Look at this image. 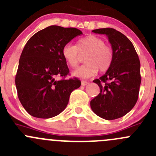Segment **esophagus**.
<instances>
[{
	"mask_svg": "<svg viewBox=\"0 0 156 156\" xmlns=\"http://www.w3.org/2000/svg\"><path fill=\"white\" fill-rule=\"evenodd\" d=\"M87 84H88V82H87V81H81V85L85 86V85H87Z\"/></svg>",
	"mask_w": 156,
	"mask_h": 156,
	"instance_id": "esophagus-1",
	"label": "esophagus"
}]
</instances>
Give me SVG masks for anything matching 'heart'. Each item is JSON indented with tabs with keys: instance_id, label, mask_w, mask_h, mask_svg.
Returning <instances> with one entry per match:
<instances>
[{
	"instance_id": "1",
	"label": "heart",
	"mask_w": 156,
	"mask_h": 156,
	"mask_svg": "<svg viewBox=\"0 0 156 156\" xmlns=\"http://www.w3.org/2000/svg\"><path fill=\"white\" fill-rule=\"evenodd\" d=\"M78 52H87L84 56V63L72 72L74 76L87 78L98 72H106L113 64V49L105 44L101 38L93 35L83 37L77 42L76 46L68 43L62 49V56L67 64L76 68L78 64Z\"/></svg>"
}]
</instances>
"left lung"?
<instances>
[{
	"mask_svg": "<svg viewBox=\"0 0 156 156\" xmlns=\"http://www.w3.org/2000/svg\"><path fill=\"white\" fill-rule=\"evenodd\" d=\"M108 37L113 49V64L99 79L100 93L90 101L94 113L107 120L118 119L129 113L137 102L141 84L140 62L130 40L113 28L92 30Z\"/></svg>",
	"mask_w": 156,
	"mask_h": 156,
	"instance_id": "1",
	"label": "left lung"
}]
</instances>
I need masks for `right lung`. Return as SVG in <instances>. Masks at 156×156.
<instances>
[{
    "mask_svg": "<svg viewBox=\"0 0 156 156\" xmlns=\"http://www.w3.org/2000/svg\"><path fill=\"white\" fill-rule=\"evenodd\" d=\"M82 32L76 28L50 26L27 41L15 78L17 96L27 113L37 118L57 116L66 109L71 93L81 86L77 78L65 79L69 69L62 49ZM57 76L62 80L57 81Z\"/></svg>",
    "mask_w": 156,
    "mask_h": 156,
    "instance_id": "obj_1",
    "label": "right lung"
}]
</instances>
